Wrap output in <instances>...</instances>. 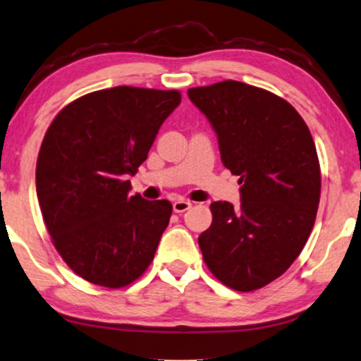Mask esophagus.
<instances>
[{"instance_id": "34e87169", "label": "esophagus", "mask_w": 361, "mask_h": 361, "mask_svg": "<svg viewBox=\"0 0 361 361\" xmlns=\"http://www.w3.org/2000/svg\"><path fill=\"white\" fill-rule=\"evenodd\" d=\"M172 207H174V212L182 214V212H185V210H189L192 207V202H190V200L179 199V200H176L174 204H172Z\"/></svg>"}]
</instances>
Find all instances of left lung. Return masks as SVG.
<instances>
[{"instance_id": "1", "label": "left lung", "mask_w": 361, "mask_h": 361, "mask_svg": "<svg viewBox=\"0 0 361 361\" xmlns=\"http://www.w3.org/2000/svg\"><path fill=\"white\" fill-rule=\"evenodd\" d=\"M187 94L242 184L238 209L210 204L212 224L199 247L215 279L252 292L287 272L310 235L322 187L315 142L295 107L262 87L228 79Z\"/></svg>"}]
</instances>
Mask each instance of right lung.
<instances>
[{
  "label": "right lung",
  "instance_id": "add662e5",
  "mask_svg": "<svg viewBox=\"0 0 361 361\" xmlns=\"http://www.w3.org/2000/svg\"><path fill=\"white\" fill-rule=\"evenodd\" d=\"M179 91L118 86L89 92L59 111L36 162L46 228L69 269L107 288L147 270L169 226V200L129 195Z\"/></svg>",
  "mask_w": 361,
  "mask_h": 361
}]
</instances>
